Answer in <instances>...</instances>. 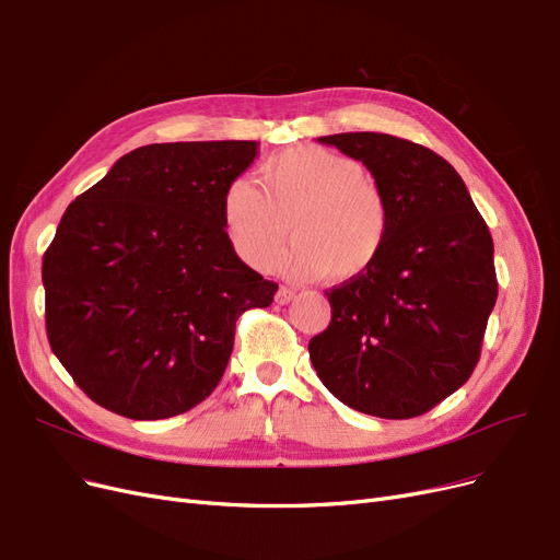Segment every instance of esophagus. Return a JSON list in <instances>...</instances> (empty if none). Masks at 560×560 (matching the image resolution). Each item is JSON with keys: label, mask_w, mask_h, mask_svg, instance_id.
Segmentation results:
<instances>
[{"label": "esophagus", "mask_w": 560, "mask_h": 560, "mask_svg": "<svg viewBox=\"0 0 560 560\" xmlns=\"http://www.w3.org/2000/svg\"><path fill=\"white\" fill-rule=\"evenodd\" d=\"M293 298H295V291H291V288H285V285H281L275 295L277 304H288V302H293Z\"/></svg>", "instance_id": "obj_1"}]
</instances>
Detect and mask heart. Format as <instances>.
Returning <instances> with one entry per match:
<instances>
[{
	"label": "heart",
	"mask_w": 560,
	"mask_h": 560,
	"mask_svg": "<svg viewBox=\"0 0 560 560\" xmlns=\"http://www.w3.org/2000/svg\"><path fill=\"white\" fill-rule=\"evenodd\" d=\"M260 182L265 195L252 179L235 177L221 198L225 237L246 265L260 272L272 267L288 228L295 244L281 267L291 277L348 281L378 260L389 207L358 159L295 144L260 165Z\"/></svg>",
	"instance_id": "heart-1"
}]
</instances>
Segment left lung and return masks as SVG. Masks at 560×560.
Returning a JSON list of instances; mask_svg holds the SVG:
<instances>
[{"label": "left lung", "instance_id": "1", "mask_svg": "<svg viewBox=\"0 0 560 560\" xmlns=\"http://www.w3.org/2000/svg\"><path fill=\"white\" fill-rule=\"evenodd\" d=\"M374 175L389 233L364 275L325 291L332 320L308 341L323 385L385 420L418 418L459 389L480 360L499 298L493 240L452 165L387 133L318 138Z\"/></svg>", "mask_w": 560, "mask_h": 560}]
</instances>
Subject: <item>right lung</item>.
<instances>
[{
    "mask_svg": "<svg viewBox=\"0 0 560 560\" xmlns=\"http://www.w3.org/2000/svg\"><path fill=\"white\" fill-rule=\"evenodd\" d=\"M254 140L156 142L78 196L44 254L57 360L98 406L131 420L191 410L219 385L246 308L277 283L244 265L221 219Z\"/></svg>",
    "mask_w": 560,
    "mask_h": 560,
    "instance_id": "right-lung-1",
    "label": "right lung"
}]
</instances>
